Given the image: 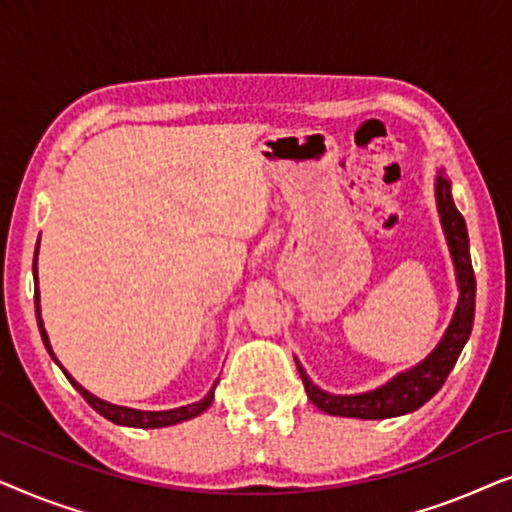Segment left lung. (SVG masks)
Here are the masks:
<instances>
[{
    "instance_id": "obj_1",
    "label": "left lung",
    "mask_w": 512,
    "mask_h": 512,
    "mask_svg": "<svg viewBox=\"0 0 512 512\" xmlns=\"http://www.w3.org/2000/svg\"><path fill=\"white\" fill-rule=\"evenodd\" d=\"M436 202L440 221H443L447 244H450L454 268H457L459 279V305L454 312V319L450 328L445 331V338L440 345L433 349L429 359L419 363L417 368L408 370L394 377L384 387L368 391V394L359 396H333L314 387L305 370L300 368L298 373L303 377L307 398L317 405L319 410L328 412V415L338 417H356V419H389L398 415H408V412L422 408L426 401H431L443 387L447 375L457 363L461 349H464L466 340L471 338L473 331V317H475V275L471 263V251H468V233L466 221L454 207L450 195V181L440 174L436 181Z\"/></svg>"
}]
</instances>
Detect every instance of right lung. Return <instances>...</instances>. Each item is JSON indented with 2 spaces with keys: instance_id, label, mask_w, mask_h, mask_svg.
<instances>
[{
  "instance_id": "obj_1",
  "label": "right lung",
  "mask_w": 512,
  "mask_h": 512,
  "mask_svg": "<svg viewBox=\"0 0 512 512\" xmlns=\"http://www.w3.org/2000/svg\"><path fill=\"white\" fill-rule=\"evenodd\" d=\"M34 282H37V251H34ZM34 307H37V321H39V331H41V340H44V345L48 349V354L53 356V361L58 363V359H55L53 349L51 345H48V335L44 331V321H41V312H39V291L34 289ZM60 366V363H58ZM62 368V366H60ZM62 373L67 375V380L74 384L76 391L86 398V403L90 405V408L100 412L102 417H107L109 422L114 424H121V426H135V429H160V426H172V424H179V422H186V419L191 417H198L200 412H205L209 405H212L214 401V387L209 394L202 398V401L198 403H191V405H184V408H174V410H163V412H144V410H132V408H123V405H111L107 401H100V398L90 394V391H86L81 387V384H76V380L72 375L67 373L65 368H62ZM219 382V380H216Z\"/></svg>"
}]
</instances>
